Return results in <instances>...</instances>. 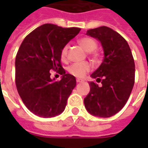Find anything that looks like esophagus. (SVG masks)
<instances>
[{"label": "esophagus", "instance_id": "34e87169", "mask_svg": "<svg viewBox=\"0 0 148 148\" xmlns=\"http://www.w3.org/2000/svg\"><path fill=\"white\" fill-rule=\"evenodd\" d=\"M82 82V79H77V82Z\"/></svg>", "mask_w": 148, "mask_h": 148}]
</instances>
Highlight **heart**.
I'll list each match as a JSON object with an SVG mask.
<instances>
[{"label": "heart", "mask_w": 148, "mask_h": 148, "mask_svg": "<svg viewBox=\"0 0 148 148\" xmlns=\"http://www.w3.org/2000/svg\"><path fill=\"white\" fill-rule=\"evenodd\" d=\"M79 44L85 49L87 53H91L95 51L97 48V43L94 38L90 37H84L80 38L78 40ZM67 51H68V45H64L60 52V58L62 61H65L67 57ZM91 68V66L90 63L85 62H77L73 63L68 67L69 73L75 76V77H83Z\"/></svg>", "instance_id": "heart-1"}]
</instances>
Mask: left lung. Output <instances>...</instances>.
I'll return each instance as SVG.
<instances>
[{
    "label": "left lung",
    "mask_w": 148,
    "mask_h": 148,
    "mask_svg": "<svg viewBox=\"0 0 148 148\" xmlns=\"http://www.w3.org/2000/svg\"><path fill=\"white\" fill-rule=\"evenodd\" d=\"M86 35L99 41L104 58L90 75L102 85L89 83L90 90L84 104L90 114L109 118L121 110L130 96L135 77L134 58L127 41L109 27L89 29Z\"/></svg>",
    "instance_id": "obj_1"
}]
</instances>
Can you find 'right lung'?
Returning a JSON list of instances; mask_svg holds the SVG:
<instances>
[{
  "mask_svg": "<svg viewBox=\"0 0 148 148\" xmlns=\"http://www.w3.org/2000/svg\"><path fill=\"white\" fill-rule=\"evenodd\" d=\"M80 30L45 24L28 34L20 45L15 58L16 88L26 107L38 116L52 118L65 110L77 81L61 66L60 52ZM52 70L63 75L59 82L50 77Z\"/></svg>",
  "mask_w": 148,
  "mask_h": 148,
  "instance_id": "add662e5",
  "label": "right lung"
}]
</instances>
